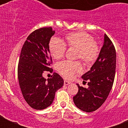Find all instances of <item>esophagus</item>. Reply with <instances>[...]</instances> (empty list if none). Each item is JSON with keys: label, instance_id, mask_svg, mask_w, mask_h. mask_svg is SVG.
Instances as JSON below:
<instances>
[{"label": "esophagus", "instance_id": "34e87169", "mask_svg": "<svg viewBox=\"0 0 128 128\" xmlns=\"http://www.w3.org/2000/svg\"><path fill=\"white\" fill-rule=\"evenodd\" d=\"M70 83L71 82H70V81H66V80H65V81H64V84H65V85H68V84H70Z\"/></svg>", "mask_w": 128, "mask_h": 128}]
</instances>
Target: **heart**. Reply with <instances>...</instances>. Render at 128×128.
I'll use <instances>...</instances> for the list:
<instances>
[{
    "label": "heart",
    "instance_id": "heart-1",
    "mask_svg": "<svg viewBox=\"0 0 128 128\" xmlns=\"http://www.w3.org/2000/svg\"><path fill=\"white\" fill-rule=\"evenodd\" d=\"M66 42L52 37L49 42V50L53 58L60 60L65 55L66 46L78 49L76 58L81 59L84 64L90 65L95 62L99 55V46L94 41L93 37L84 31L68 34ZM58 72L66 79H71L74 74L82 71L81 63L78 62L64 61L57 65Z\"/></svg>",
    "mask_w": 128,
    "mask_h": 128
}]
</instances>
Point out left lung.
I'll use <instances>...</instances> for the list:
<instances>
[{
    "label": "left lung",
    "instance_id": "8db88e82",
    "mask_svg": "<svg viewBox=\"0 0 128 128\" xmlns=\"http://www.w3.org/2000/svg\"><path fill=\"white\" fill-rule=\"evenodd\" d=\"M115 68V47L104 34L103 46L97 60L90 70L81 76L83 80L88 81V88H83L77 84L78 92L73 97V100L79 109L86 112H92L101 106L112 88Z\"/></svg>",
    "mask_w": 128,
    "mask_h": 128
}]
</instances>
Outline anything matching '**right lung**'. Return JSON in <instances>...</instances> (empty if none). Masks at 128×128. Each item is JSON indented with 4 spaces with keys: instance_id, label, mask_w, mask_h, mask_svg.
Returning a JSON list of instances; mask_svg holds the SVG:
<instances>
[{
    "instance_id": "right-lung-1",
    "label": "right lung",
    "mask_w": 128,
    "mask_h": 128,
    "mask_svg": "<svg viewBox=\"0 0 128 128\" xmlns=\"http://www.w3.org/2000/svg\"><path fill=\"white\" fill-rule=\"evenodd\" d=\"M54 33L50 27L35 30L27 38L20 52L18 65L19 85L27 103L35 110H44L50 106L55 93L64 82L57 73L47 80L42 76L45 71H52L48 45Z\"/></svg>"
}]
</instances>
